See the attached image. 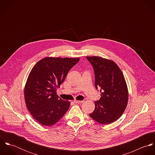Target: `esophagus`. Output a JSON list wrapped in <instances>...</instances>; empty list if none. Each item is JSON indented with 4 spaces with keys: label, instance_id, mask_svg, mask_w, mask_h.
<instances>
[{
    "label": "esophagus",
    "instance_id": "1",
    "mask_svg": "<svg viewBox=\"0 0 155 155\" xmlns=\"http://www.w3.org/2000/svg\"><path fill=\"white\" fill-rule=\"evenodd\" d=\"M74 103H76V104H81L83 103V101H78V100H74Z\"/></svg>",
    "mask_w": 155,
    "mask_h": 155
}]
</instances>
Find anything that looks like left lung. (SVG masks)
Masks as SVG:
<instances>
[{"label": "left lung", "mask_w": 155, "mask_h": 155, "mask_svg": "<svg viewBox=\"0 0 155 155\" xmlns=\"http://www.w3.org/2000/svg\"><path fill=\"white\" fill-rule=\"evenodd\" d=\"M87 58L94 68L95 88L101 92L89 116L100 124H111L122 116L127 106L128 91L124 76L111 60L95 56Z\"/></svg>", "instance_id": "left-lung-1"}]
</instances>
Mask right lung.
<instances>
[{"instance_id":"obj_1","label":"right lung","mask_w":155,"mask_h":155,"mask_svg":"<svg viewBox=\"0 0 155 155\" xmlns=\"http://www.w3.org/2000/svg\"><path fill=\"white\" fill-rule=\"evenodd\" d=\"M79 60L46 57L31 69L25 86L24 98L28 110L41 124L52 126L68 110L70 103L59 98L57 88Z\"/></svg>"}]
</instances>
